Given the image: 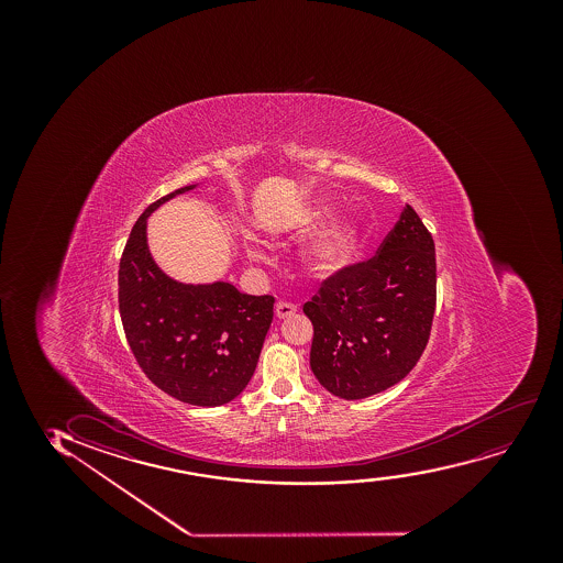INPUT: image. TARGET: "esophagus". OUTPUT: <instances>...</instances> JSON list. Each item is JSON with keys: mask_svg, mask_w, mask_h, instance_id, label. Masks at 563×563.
<instances>
[{"mask_svg": "<svg viewBox=\"0 0 563 563\" xmlns=\"http://www.w3.org/2000/svg\"><path fill=\"white\" fill-rule=\"evenodd\" d=\"M297 313V306L289 305V302H278L276 305V317L278 319H285V317H291Z\"/></svg>", "mask_w": 563, "mask_h": 563, "instance_id": "obj_1", "label": "esophagus"}]
</instances>
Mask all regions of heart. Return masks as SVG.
<instances>
[{
	"instance_id": "b5f03b06",
	"label": "heart",
	"mask_w": 563,
	"mask_h": 563,
	"mask_svg": "<svg viewBox=\"0 0 563 563\" xmlns=\"http://www.w3.org/2000/svg\"><path fill=\"white\" fill-rule=\"evenodd\" d=\"M334 213L336 208L330 202H310L285 220L284 231L291 236H308L329 223ZM361 223L355 218H340L306 242L298 253V265L308 278H330L342 271L343 266L350 265L361 246ZM246 252L252 258H261V250L255 244H246Z\"/></svg>"
}]
</instances>
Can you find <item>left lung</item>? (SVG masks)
<instances>
[{
	"label": "left lung",
	"mask_w": 563,
	"mask_h": 563,
	"mask_svg": "<svg viewBox=\"0 0 563 563\" xmlns=\"http://www.w3.org/2000/svg\"><path fill=\"white\" fill-rule=\"evenodd\" d=\"M433 310L435 246L406 205L375 257L324 279L306 302L317 382L343 400H362L393 387L427 347Z\"/></svg>",
	"instance_id": "left-lung-1"
}]
</instances>
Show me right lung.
<instances>
[{"instance_id":"obj_1","label":"right lung","mask_w":563,"mask_h":563,"mask_svg":"<svg viewBox=\"0 0 563 563\" xmlns=\"http://www.w3.org/2000/svg\"><path fill=\"white\" fill-rule=\"evenodd\" d=\"M150 205L136 220L118 271L123 330L139 366L155 387L201 408L234 400L252 379L274 316V297H252L229 282L181 284L157 266L148 218L176 195Z\"/></svg>"}]
</instances>
